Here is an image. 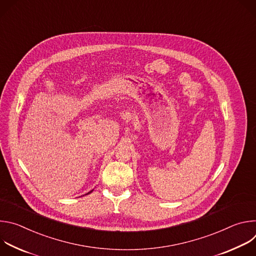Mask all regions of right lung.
Segmentation results:
<instances>
[{
	"label": "right lung",
	"instance_id": "add662e5",
	"mask_svg": "<svg viewBox=\"0 0 256 256\" xmlns=\"http://www.w3.org/2000/svg\"><path fill=\"white\" fill-rule=\"evenodd\" d=\"M91 192H92V190H91V192H88V194H91Z\"/></svg>",
	"mask_w": 256,
	"mask_h": 256
}]
</instances>
